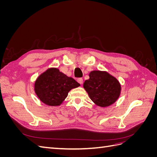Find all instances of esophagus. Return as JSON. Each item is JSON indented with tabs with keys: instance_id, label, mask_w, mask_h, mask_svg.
Masks as SVG:
<instances>
[{
	"instance_id": "34e87169",
	"label": "esophagus",
	"mask_w": 157,
	"mask_h": 157,
	"mask_svg": "<svg viewBox=\"0 0 157 157\" xmlns=\"http://www.w3.org/2000/svg\"><path fill=\"white\" fill-rule=\"evenodd\" d=\"M77 82H78L79 84H82V82H83V79H82V78H78L77 79Z\"/></svg>"
}]
</instances>
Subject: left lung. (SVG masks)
<instances>
[{"mask_svg": "<svg viewBox=\"0 0 157 157\" xmlns=\"http://www.w3.org/2000/svg\"><path fill=\"white\" fill-rule=\"evenodd\" d=\"M83 87L91 100L97 105L107 107L115 103L121 94V86L117 79L105 71H92Z\"/></svg>", "mask_w": 157, "mask_h": 157, "instance_id": "obj_1", "label": "left lung"}]
</instances>
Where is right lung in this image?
<instances>
[{"instance_id": "1", "label": "right lung", "mask_w": 157, "mask_h": 157, "mask_svg": "<svg viewBox=\"0 0 157 157\" xmlns=\"http://www.w3.org/2000/svg\"><path fill=\"white\" fill-rule=\"evenodd\" d=\"M80 86L75 79L67 77L57 68L46 70L37 78L35 91L40 100L48 105H59L71 89Z\"/></svg>"}]
</instances>
